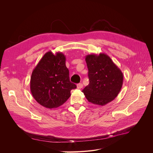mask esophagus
<instances>
[{
    "label": "esophagus",
    "instance_id": "1",
    "mask_svg": "<svg viewBox=\"0 0 153 153\" xmlns=\"http://www.w3.org/2000/svg\"><path fill=\"white\" fill-rule=\"evenodd\" d=\"M82 87H83V84L82 83H79L77 85V89H81V88H82Z\"/></svg>",
    "mask_w": 153,
    "mask_h": 153
}]
</instances>
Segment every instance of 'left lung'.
<instances>
[{"mask_svg": "<svg viewBox=\"0 0 153 153\" xmlns=\"http://www.w3.org/2000/svg\"><path fill=\"white\" fill-rule=\"evenodd\" d=\"M89 84L82 90L89 102L105 105L114 100L122 89L123 75L122 71L105 53L85 56Z\"/></svg>", "mask_w": 153, "mask_h": 153, "instance_id": "obj_1", "label": "left lung"}]
</instances>
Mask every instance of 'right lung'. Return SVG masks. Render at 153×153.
Instances as JSON below:
<instances>
[{
  "label": "right lung",
  "instance_id": "1",
  "mask_svg": "<svg viewBox=\"0 0 153 153\" xmlns=\"http://www.w3.org/2000/svg\"><path fill=\"white\" fill-rule=\"evenodd\" d=\"M66 56L61 52L46 53L32 72L30 91L35 100L47 108L65 103L76 84L70 82Z\"/></svg>",
  "mask_w": 153,
  "mask_h": 153
}]
</instances>
